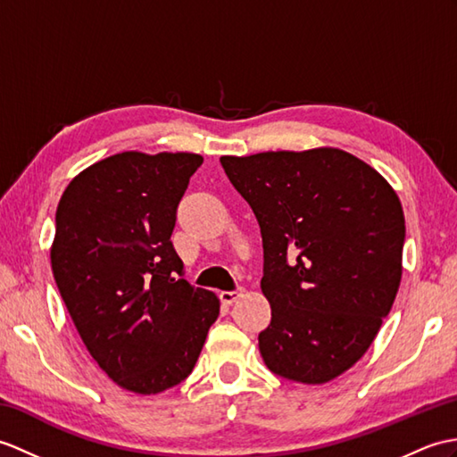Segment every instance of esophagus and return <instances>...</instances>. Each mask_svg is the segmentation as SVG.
Masks as SVG:
<instances>
[{
    "instance_id": "obj_1",
    "label": "esophagus",
    "mask_w": 457,
    "mask_h": 457,
    "mask_svg": "<svg viewBox=\"0 0 457 457\" xmlns=\"http://www.w3.org/2000/svg\"><path fill=\"white\" fill-rule=\"evenodd\" d=\"M241 295H243V290L237 288V290H231V292H221V294H220V300H221V303L231 305L233 302H237V300L241 298Z\"/></svg>"
}]
</instances>
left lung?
Returning <instances> with one entry per match:
<instances>
[{
    "mask_svg": "<svg viewBox=\"0 0 457 457\" xmlns=\"http://www.w3.org/2000/svg\"><path fill=\"white\" fill-rule=\"evenodd\" d=\"M262 237L270 372L325 384L376 338L401 282L405 216L395 190L337 147L220 157Z\"/></svg>",
    "mask_w": 457,
    "mask_h": 457,
    "instance_id": "8db88e82",
    "label": "left lung"
}]
</instances>
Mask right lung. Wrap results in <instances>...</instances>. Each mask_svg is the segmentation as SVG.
Here are the masks:
<instances>
[{"instance_id": "obj_1", "label": "right lung", "mask_w": 457, "mask_h": 457, "mask_svg": "<svg viewBox=\"0 0 457 457\" xmlns=\"http://www.w3.org/2000/svg\"><path fill=\"white\" fill-rule=\"evenodd\" d=\"M196 154L122 152L63 190L52 272L83 345L112 381L152 395L198 360L220 300L183 278L171 243Z\"/></svg>"}]
</instances>
